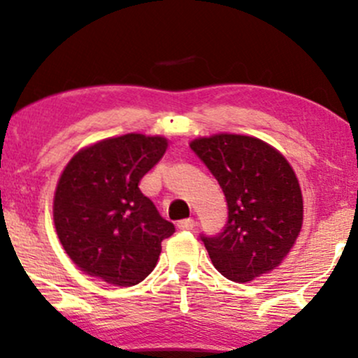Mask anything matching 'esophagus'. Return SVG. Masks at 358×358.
<instances>
[{"instance_id":"obj_1","label":"esophagus","mask_w":358,"mask_h":358,"mask_svg":"<svg viewBox=\"0 0 358 358\" xmlns=\"http://www.w3.org/2000/svg\"><path fill=\"white\" fill-rule=\"evenodd\" d=\"M176 226H178V229H182V231H190L195 227V221L194 219H183V221H180Z\"/></svg>"}]
</instances>
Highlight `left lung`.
Returning <instances> with one entry per match:
<instances>
[{
  "label": "left lung",
  "mask_w": 358,
  "mask_h": 358,
  "mask_svg": "<svg viewBox=\"0 0 358 358\" xmlns=\"http://www.w3.org/2000/svg\"><path fill=\"white\" fill-rule=\"evenodd\" d=\"M221 185L227 224L202 236L212 265L233 282L277 268L301 233L302 192L289 161L258 137L214 134L190 143Z\"/></svg>",
  "instance_id": "8db88e82"
}]
</instances>
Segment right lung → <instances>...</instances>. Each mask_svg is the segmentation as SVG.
<instances>
[{"instance_id": "right-lung-1", "label": "right lung", "mask_w": 358, "mask_h": 358, "mask_svg": "<svg viewBox=\"0 0 358 358\" xmlns=\"http://www.w3.org/2000/svg\"><path fill=\"white\" fill-rule=\"evenodd\" d=\"M166 148V137L131 132L80 149L66 164L54 194V226L81 272L120 287L152 272L175 226L139 182Z\"/></svg>"}]
</instances>
